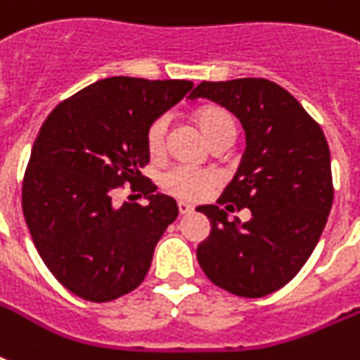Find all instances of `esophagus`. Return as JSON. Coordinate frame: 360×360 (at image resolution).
<instances>
[{
	"mask_svg": "<svg viewBox=\"0 0 360 360\" xmlns=\"http://www.w3.org/2000/svg\"><path fill=\"white\" fill-rule=\"evenodd\" d=\"M177 207H179L181 214H188V213H192V211H194V207H192V205H188L186 202H179V203H177Z\"/></svg>",
	"mask_w": 360,
	"mask_h": 360,
	"instance_id": "1",
	"label": "esophagus"
}]
</instances>
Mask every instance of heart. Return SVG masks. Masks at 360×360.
I'll return each mask as SVG.
<instances>
[{
  "mask_svg": "<svg viewBox=\"0 0 360 360\" xmlns=\"http://www.w3.org/2000/svg\"><path fill=\"white\" fill-rule=\"evenodd\" d=\"M196 121L211 143L222 138V136H236L233 115L228 110L220 108V106H214V104L202 106L196 112ZM166 129H168V117L166 115H160L147 127L146 147L151 157H160L162 155ZM217 181H219V175L214 174L213 169L196 168V166H188V164H177L174 168H169L168 172H164L160 185L172 196L186 200V202H196V200H202V198L207 196V192L217 185Z\"/></svg>",
  "mask_w": 360,
  "mask_h": 360,
  "instance_id": "obj_1",
  "label": "heart"
}]
</instances>
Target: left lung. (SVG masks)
<instances>
[{
    "mask_svg": "<svg viewBox=\"0 0 360 360\" xmlns=\"http://www.w3.org/2000/svg\"><path fill=\"white\" fill-rule=\"evenodd\" d=\"M230 110L246 149L219 205H200L211 233L196 256L207 278L233 295L280 290L318 245L333 205L330 151L321 127L284 87L265 78L202 82L191 93ZM251 209V220L226 210Z\"/></svg>",
    "mask_w": 360,
    "mask_h": 360,
    "instance_id": "8db88e82",
    "label": "left lung"
}]
</instances>
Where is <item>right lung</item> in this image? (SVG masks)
<instances>
[{
  "label": "right lung",
  "mask_w": 360,
  "mask_h": 360,
  "mask_svg": "<svg viewBox=\"0 0 360 360\" xmlns=\"http://www.w3.org/2000/svg\"><path fill=\"white\" fill-rule=\"evenodd\" d=\"M188 80L104 78L63 101L42 123L22 185L37 252L75 295L108 302L143 282L153 252L179 207L141 175L147 127L192 89ZM129 182L147 206L117 208Z\"/></svg>",
  "instance_id": "add662e5"
}]
</instances>
